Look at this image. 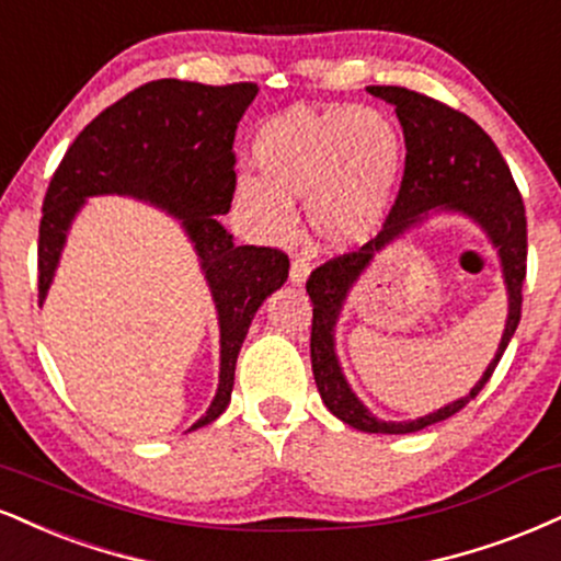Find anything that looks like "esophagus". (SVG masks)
Wrapping results in <instances>:
<instances>
[{
	"instance_id": "esophagus-1",
	"label": "esophagus",
	"mask_w": 561,
	"mask_h": 561,
	"mask_svg": "<svg viewBox=\"0 0 561 561\" xmlns=\"http://www.w3.org/2000/svg\"><path fill=\"white\" fill-rule=\"evenodd\" d=\"M310 274V259H306V255H295L293 263H289V282L293 285H306Z\"/></svg>"
}]
</instances>
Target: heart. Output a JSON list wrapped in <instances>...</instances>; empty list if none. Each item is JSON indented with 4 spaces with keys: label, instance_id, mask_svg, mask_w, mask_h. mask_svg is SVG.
I'll use <instances>...</instances> for the list:
<instances>
[{
    "label": "heart",
    "instance_id": "b5f03b06",
    "mask_svg": "<svg viewBox=\"0 0 561 561\" xmlns=\"http://www.w3.org/2000/svg\"><path fill=\"white\" fill-rule=\"evenodd\" d=\"M259 174H242L238 204L266 234L295 221L293 198L308 201L321 242L347 248L376 232L404 167L400 127L374 106H289L259 127Z\"/></svg>",
    "mask_w": 561,
    "mask_h": 561
}]
</instances>
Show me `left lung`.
<instances>
[{
    "mask_svg": "<svg viewBox=\"0 0 561 561\" xmlns=\"http://www.w3.org/2000/svg\"><path fill=\"white\" fill-rule=\"evenodd\" d=\"M366 91L394 106L397 117H400L404 148H408L404 174L381 232L357 251L334 255L310 272L306 282L310 302H313L310 363H313V379L323 404L342 423L366 431V434H413V431L434 426V423L460 413L465 404L476 400L478 391L494 374L496 363L502 360L519 323V313H523L528 221H525L523 195L512 180L507 161L499 153L494 140L483 133V127L476 125L468 114L400 85H368ZM431 207L468 215L490 234L492 244L500 251L511 295L508 323L495 360L470 396L417 422H379L352 394L341 374L333 353V327L346 293L375 253L427 218Z\"/></svg>",
    "mask_w": 561,
    "mask_h": 561,
    "instance_id": "obj_1",
    "label": "left lung"
}]
</instances>
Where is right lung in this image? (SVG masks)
I'll return each mask as SVG.
<instances>
[{
  "label": "right lung",
  "instance_id": "add662e5",
  "mask_svg": "<svg viewBox=\"0 0 561 561\" xmlns=\"http://www.w3.org/2000/svg\"><path fill=\"white\" fill-rule=\"evenodd\" d=\"M255 93V83L204 85L174 78L135 88L88 123L67 148L38 225V302H44L67 229L91 195H130L182 221L211 289L221 332L219 389L191 431L227 410L248 327L289 272L285 253L234 245L216 219L232 204L234 130Z\"/></svg>",
  "mask_w": 561,
  "mask_h": 561
}]
</instances>
